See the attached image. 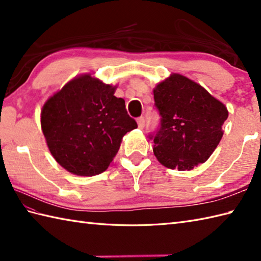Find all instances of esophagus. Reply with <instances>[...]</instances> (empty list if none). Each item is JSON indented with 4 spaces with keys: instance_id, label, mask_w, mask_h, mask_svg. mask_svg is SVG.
Masks as SVG:
<instances>
[{
    "instance_id": "34e87169",
    "label": "esophagus",
    "mask_w": 261,
    "mask_h": 261,
    "mask_svg": "<svg viewBox=\"0 0 261 261\" xmlns=\"http://www.w3.org/2000/svg\"><path fill=\"white\" fill-rule=\"evenodd\" d=\"M137 123H138V126L140 127V129H142L143 126H145V118L143 116H140V118L137 119Z\"/></svg>"
}]
</instances>
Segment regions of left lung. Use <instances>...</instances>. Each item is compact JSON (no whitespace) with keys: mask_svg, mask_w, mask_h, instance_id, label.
I'll list each match as a JSON object with an SVG mask.
<instances>
[{"mask_svg":"<svg viewBox=\"0 0 261 261\" xmlns=\"http://www.w3.org/2000/svg\"><path fill=\"white\" fill-rule=\"evenodd\" d=\"M160 126L154 135L153 153L165 167L191 170L203 164L222 139L228 119L226 107L197 83L171 74L153 90Z\"/></svg>","mask_w":261,"mask_h":261,"instance_id":"1","label":"left lung"}]
</instances>
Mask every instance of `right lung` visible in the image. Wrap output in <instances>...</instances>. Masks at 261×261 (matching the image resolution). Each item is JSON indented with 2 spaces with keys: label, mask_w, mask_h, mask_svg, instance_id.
<instances>
[{
  "label": "right lung",
  "mask_w": 261,
  "mask_h": 261,
  "mask_svg": "<svg viewBox=\"0 0 261 261\" xmlns=\"http://www.w3.org/2000/svg\"><path fill=\"white\" fill-rule=\"evenodd\" d=\"M116 86L85 74L69 81L47 99L41 129L49 151L69 173H103L118 152L122 138L138 126Z\"/></svg>",
  "instance_id": "right-lung-1"
}]
</instances>
